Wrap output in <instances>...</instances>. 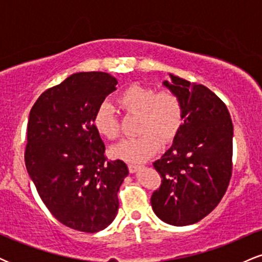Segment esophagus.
<instances>
[{
	"label": "esophagus",
	"mask_w": 262,
	"mask_h": 262,
	"mask_svg": "<svg viewBox=\"0 0 262 262\" xmlns=\"http://www.w3.org/2000/svg\"><path fill=\"white\" fill-rule=\"evenodd\" d=\"M128 169H129V172H130V173H134V172H137V171L140 169V165L129 164V165H128Z\"/></svg>",
	"instance_id": "34e87169"
}]
</instances>
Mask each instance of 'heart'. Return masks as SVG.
Listing matches in <instances>:
<instances>
[{
  "instance_id": "obj_1",
  "label": "heart",
  "mask_w": 262,
  "mask_h": 262,
  "mask_svg": "<svg viewBox=\"0 0 262 262\" xmlns=\"http://www.w3.org/2000/svg\"><path fill=\"white\" fill-rule=\"evenodd\" d=\"M118 104L128 114L139 116L137 138L122 140L111 149L118 160L139 164L156 154L162 143H169L182 127L185 108L176 92L171 90L156 92L149 86L138 83L128 86L118 96ZM93 127L107 139L113 140L121 134L118 118L110 102L100 103L93 113Z\"/></svg>"
}]
</instances>
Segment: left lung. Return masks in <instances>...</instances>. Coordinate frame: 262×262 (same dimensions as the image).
<instances>
[{
  "label": "left lung",
  "mask_w": 262,
  "mask_h": 262,
  "mask_svg": "<svg viewBox=\"0 0 262 262\" xmlns=\"http://www.w3.org/2000/svg\"><path fill=\"white\" fill-rule=\"evenodd\" d=\"M162 85L181 97L183 124L171 148L154 162L161 185L152 210L165 223L183 227L208 215L231 177L233 123L224 102L208 87L170 74Z\"/></svg>",
  "instance_id": "8db88e82"
}]
</instances>
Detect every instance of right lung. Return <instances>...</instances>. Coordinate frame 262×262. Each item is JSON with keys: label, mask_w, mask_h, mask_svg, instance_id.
<instances>
[{"label": "right lung", "mask_w": 262, "mask_h": 262, "mask_svg": "<svg viewBox=\"0 0 262 262\" xmlns=\"http://www.w3.org/2000/svg\"><path fill=\"white\" fill-rule=\"evenodd\" d=\"M118 81L76 73L39 96L29 113L26 167L47 208L71 229L97 233L116 218L128 167L107 160L93 113Z\"/></svg>", "instance_id": "obj_1"}]
</instances>
